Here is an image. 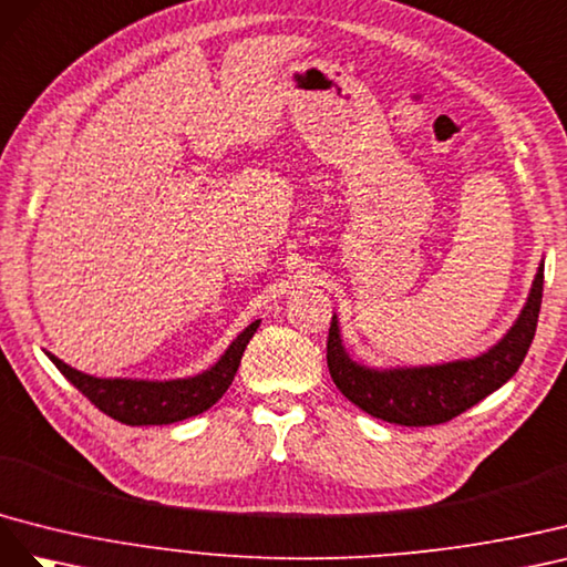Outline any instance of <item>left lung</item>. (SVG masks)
<instances>
[{"mask_svg": "<svg viewBox=\"0 0 567 567\" xmlns=\"http://www.w3.org/2000/svg\"><path fill=\"white\" fill-rule=\"evenodd\" d=\"M544 292V264L532 282L525 309L498 344L475 359L420 368H368L347 353L332 316L328 334V368L337 390L373 417L394 425L425 427L461 415L506 384L535 339Z\"/></svg>", "mask_w": 567, "mask_h": 567, "instance_id": "obj_1", "label": "left lung"}]
</instances>
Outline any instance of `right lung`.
<instances>
[{
    "mask_svg": "<svg viewBox=\"0 0 567 567\" xmlns=\"http://www.w3.org/2000/svg\"><path fill=\"white\" fill-rule=\"evenodd\" d=\"M261 320H254L237 334L235 342L228 347L218 363L204 370L202 375L185 378V380H166V382H150V380H104L80 373V370L63 363L50 351V361L61 370L78 392H83L96 409L109 417L118 420L125 425H171L177 420L199 415L208 411L214 403L228 392V386L235 380V373L245 353L249 339L254 337Z\"/></svg>",
    "mask_w": 567,
    "mask_h": 567,
    "instance_id": "1",
    "label": "right lung"
}]
</instances>
